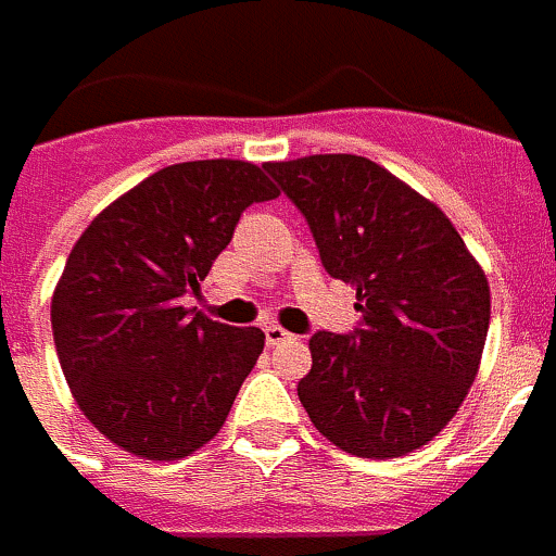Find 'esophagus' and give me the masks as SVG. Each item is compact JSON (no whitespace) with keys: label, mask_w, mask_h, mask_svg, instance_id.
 Wrapping results in <instances>:
<instances>
[{"label":"esophagus","mask_w":556,"mask_h":556,"mask_svg":"<svg viewBox=\"0 0 556 556\" xmlns=\"http://www.w3.org/2000/svg\"><path fill=\"white\" fill-rule=\"evenodd\" d=\"M263 334H266V344H269V348H275V344H285V341L293 338V334L287 332V329H281V326H266Z\"/></svg>","instance_id":"1"}]
</instances>
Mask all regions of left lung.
<instances>
[{"label": "left lung", "mask_w": 556, "mask_h": 556, "mask_svg": "<svg viewBox=\"0 0 556 556\" xmlns=\"http://www.w3.org/2000/svg\"><path fill=\"white\" fill-rule=\"evenodd\" d=\"M305 215L332 278L356 287L359 329L311 334L299 401L329 443L397 458L458 413L485 350L491 293L446 215L362 155L266 164Z\"/></svg>", "instance_id": "8db88e82"}]
</instances>
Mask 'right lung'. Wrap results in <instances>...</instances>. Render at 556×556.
<instances>
[{"label":"right lung","mask_w":556,"mask_h":556,"mask_svg":"<svg viewBox=\"0 0 556 556\" xmlns=\"http://www.w3.org/2000/svg\"><path fill=\"white\" fill-rule=\"evenodd\" d=\"M278 197L257 164L185 161L134 185L71 248L50 323L83 416L146 460L191 455L222 431L263 353L257 326L188 311L242 212Z\"/></svg>","instance_id":"obj_1"}]
</instances>
